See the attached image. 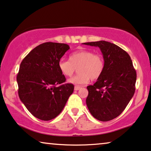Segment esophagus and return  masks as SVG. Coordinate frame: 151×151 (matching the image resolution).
Masks as SVG:
<instances>
[{
    "label": "esophagus",
    "instance_id": "34e87169",
    "mask_svg": "<svg viewBox=\"0 0 151 151\" xmlns=\"http://www.w3.org/2000/svg\"><path fill=\"white\" fill-rule=\"evenodd\" d=\"M80 88H81V87L80 86H75V87H74V90H76V91H78V90H79Z\"/></svg>",
    "mask_w": 151,
    "mask_h": 151
}]
</instances>
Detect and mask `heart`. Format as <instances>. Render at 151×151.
<instances>
[{
    "label": "heart",
    "mask_w": 151,
    "mask_h": 151,
    "mask_svg": "<svg viewBox=\"0 0 151 151\" xmlns=\"http://www.w3.org/2000/svg\"><path fill=\"white\" fill-rule=\"evenodd\" d=\"M104 60L101 55L90 50H79L69 56V60H61L58 63L59 69L64 76L71 77L78 68V73L70 78L68 83L74 85H85L90 78L96 80L104 70Z\"/></svg>",
    "instance_id": "obj_1"
}]
</instances>
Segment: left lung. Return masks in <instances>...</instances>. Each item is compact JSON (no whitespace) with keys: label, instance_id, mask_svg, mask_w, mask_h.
Masks as SVG:
<instances>
[{"label":"left lung","instance_id":"1","mask_svg":"<svg viewBox=\"0 0 151 151\" xmlns=\"http://www.w3.org/2000/svg\"><path fill=\"white\" fill-rule=\"evenodd\" d=\"M83 44L99 47L105 64L101 77L87 87L88 109L98 120H112L123 112L134 96L136 71L130 55L116 44L105 41Z\"/></svg>","mask_w":151,"mask_h":151}]
</instances>
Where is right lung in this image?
<instances>
[{"label":"right lung","mask_w":151,"mask_h":151,"mask_svg":"<svg viewBox=\"0 0 151 151\" xmlns=\"http://www.w3.org/2000/svg\"><path fill=\"white\" fill-rule=\"evenodd\" d=\"M69 48L66 44L44 43L31 50L20 64L17 77L19 99L40 120L58 116L73 92V85L64 83L65 76L58 67Z\"/></svg>","instance_id":"add662e5"}]
</instances>
